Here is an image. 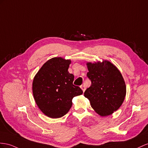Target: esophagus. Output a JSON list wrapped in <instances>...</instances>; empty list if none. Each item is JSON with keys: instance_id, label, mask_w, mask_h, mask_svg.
<instances>
[{"instance_id": "34e87169", "label": "esophagus", "mask_w": 148, "mask_h": 148, "mask_svg": "<svg viewBox=\"0 0 148 148\" xmlns=\"http://www.w3.org/2000/svg\"><path fill=\"white\" fill-rule=\"evenodd\" d=\"M81 89L82 90V91H83V92H84V91H85V90H86V87H85L84 86H83V85L81 86Z\"/></svg>"}]
</instances>
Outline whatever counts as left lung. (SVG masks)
<instances>
[{
	"label": "left lung",
	"instance_id": "1",
	"mask_svg": "<svg viewBox=\"0 0 148 148\" xmlns=\"http://www.w3.org/2000/svg\"><path fill=\"white\" fill-rule=\"evenodd\" d=\"M91 85L84 92L91 107L101 116L117 111L126 96V88L119 71L110 62L87 64Z\"/></svg>",
	"mask_w": 148,
	"mask_h": 148
}]
</instances>
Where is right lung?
Segmentation results:
<instances>
[{
  "label": "right lung",
  "mask_w": 148,
  "mask_h": 148,
  "mask_svg": "<svg viewBox=\"0 0 148 148\" xmlns=\"http://www.w3.org/2000/svg\"><path fill=\"white\" fill-rule=\"evenodd\" d=\"M70 60L52 58L45 62L34 79L33 95L38 107L51 118H59L69 111L74 96L82 89L73 84L74 76L68 72Z\"/></svg>",
  "instance_id": "add662e5"
}]
</instances>
